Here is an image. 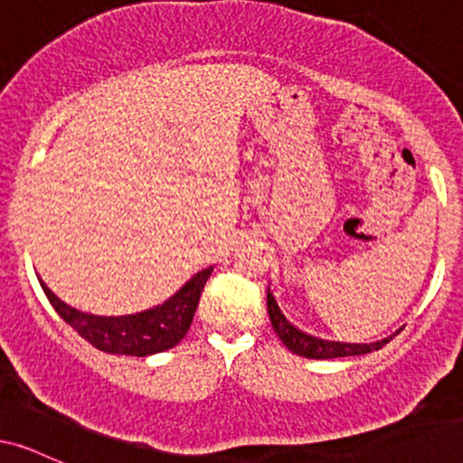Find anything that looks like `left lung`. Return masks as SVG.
Wrapping results in <instances>:
<instances>
[{
	"label": "left lung",
	"mask_w": 463,
	"mask_h": 463,
	"mask_svg": "<svg viewBox=\"0 0 463 463\" xmlns=\"http://www.w3.org/2000/svg\"><path fill=\"white\" fill-rule=\"evenodd\" d=\"M268 313H269V322H272L274 331L280 337V342H283L294 354H300V357H309V359L354 357V354H368L372 350L383 348L392 339L387 337L374 344H342V342H326V339L313 337V335L298 331L294 324L285 320V316L280 313L274 296L269 294V289H268Z\"/></svg>",
	"instance_id": "obj_1"
}]
</instances>
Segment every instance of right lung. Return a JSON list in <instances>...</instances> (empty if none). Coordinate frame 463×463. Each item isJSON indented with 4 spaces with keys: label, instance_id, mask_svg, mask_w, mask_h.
<instances>
[{
    "label": "right lung",
    "instance_id": "obj_1",
    "mask_svg": "<svg viewBox=\"0 0 463 463\" xmlns=\"http://www.w3.org/2000/svg\"><path fill=\"white\" fill-rule=\"evenodd\" d=\"M213 268L202 269L189 280L176 296H172L163 305L154 307L135 316L121 317H102L89 316V313L76 311L56 298L45 283L43 287L47 300L52 302L58 316L65 320L69 326L76 328L89 344L98 350L110 354H130V357H147V354L163 353V350L176 346L184 337L194 320L195 307H198L202 289L209 280Z\"/></svg>",
    "mask_w": 463,
    "mask_h": 463
}]
</instances>
